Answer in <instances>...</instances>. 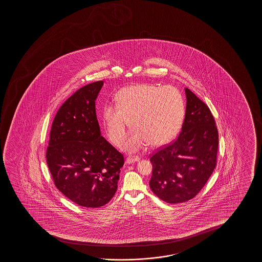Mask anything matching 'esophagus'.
I'll list each match as a JSON object with an SVG mask.
<instances>
[{
  "mask_svg": "<svg viewBox=\"0 0 262 262\" xmlns=\"http://www.w3.org/2000/svg\"><path fill=\"white\" fill-rule=\"evenodd\" d=\"M140 158L139 157H133V156H129L128 158H126V164H133L135 162H138L140 160Z\"/></svg>",
  "mask_w": 262,
  "mask_h": 262,
  "instance_id": "obj_1",
  "label": "esophagus"
}]
</instances>
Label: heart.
Listing matches in <instances>:
<instances>
[{
    "label": "heart",
    "instance_id": "obj_1",
    "mask_svg": "<svg viewBox=\"0 0 262 262\" xmlns=\"http://www.w3.org/2000/svg\"><path fill=\"white\" fill-rule=\"evenodd\" d=\"M116 105L106 104L103 110L104 129L115 146L124 140L130 127L135 129L122 145L133 153L147 143L160 147L173 140L183 125L185 101L183 94L172 86L139 84L122 89Z\"/></svg>",
    "mask_w": 262,
    "mask_h": 262
}]
</instances>
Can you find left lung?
I'll return each instance as SVG.
<instances>
[{"label":"left lung","instance_id":"8db88e82","mask_svg":"<svg viewBox=\"0 0 262 262\" xmlns=\"http://www.w3.org/2000/svg\"><path fill=\"white\" fill-rule=\"evenodd\" d=\"M185 118L179 136L150 158L151 190L170 204L195 197L216 165L219 132L215 119L195 94L185 89Z\"/></svg>","mask_w":262,"mask_h":262}]
</instances>
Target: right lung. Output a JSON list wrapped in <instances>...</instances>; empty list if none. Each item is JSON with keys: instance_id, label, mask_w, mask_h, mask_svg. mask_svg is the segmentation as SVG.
<instances>
[{"instance_id": "1", "label": "right lung", "mask_w": 262, "mask_h": 262, "mask_svg": "<svg viewBox=\"0 0 262 262\" xmlns=\"http://www.w3.org/2000/svg\"><path fill=\"white\" fill-rule=\"evenodd\" d=\"M104 81L77 90L55 115L47 151L58 190L76 204L99 208L114 197L124 159L104 137L96 103Z\"/></svg>"}]
</instances>
